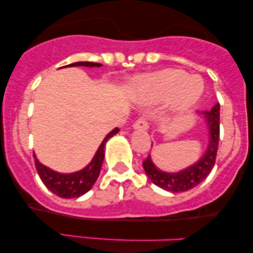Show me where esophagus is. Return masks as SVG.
I'll return each instance as SVG.
<instances>
[{
  "mask_svg": "<svg viewBox=\"0 0 253 253\" xmlns=\"http://www.w3.org/2000/svg\"><path fill=\"white\" fill-rule=\"evenodd\" d=\"M147 127H149V125H147L146 119L144 117L139 118L138 120L133 124V128L134 129H147Z\"/></svg>",
  "mask_w": 253,
  "mask_h": 253,
  "instance_id": "esophagus-1",
  "label": "esophagus"
}]
</instances>
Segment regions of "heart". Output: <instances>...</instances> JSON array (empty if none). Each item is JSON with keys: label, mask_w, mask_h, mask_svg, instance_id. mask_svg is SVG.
<instances>
[{"label": "heart", "mask_w": 253, "mask_h": 253, "mask_svg": "<svg viewBox=\"0 0 253 253\" xmlns=\"http://www.w3.org/2000/svg\"><path fill=\"white\" fill-rule=\"evenodd\" d=\"M139 85L146 96L153 100H163L175 95L179 107L191 106L203 92L201 78L188 76L184 71L177 69H167L144 77Z\"/></svg>", "instance_id": "heart-1"}]
</instances>
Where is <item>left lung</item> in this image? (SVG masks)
Segmentation results:
<instances>
[{"instance_id": "obj_1", "label": "left lung", "mask_w": 253, "mask_h": 253, "mask_svg": "<svg viewBox=\"0 0 253 253\" xmlns=\"http://www.w3.org/2000/svg\"><path fill=\"white\" fill-rule=\"evenodd\" d=\"M205 118L208 129H210V140L205 155L187 169L178 172H164L159 170L151 161L149 156L143 162V167L149 178L162 189L171 193H182L193 189L206 178L215 164L217 146L220 136V104L216 103L211 110L200 113Z\"/></svg>"}]
</instances>
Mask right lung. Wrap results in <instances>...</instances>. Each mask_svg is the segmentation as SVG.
<instances>
[{
	"instance_id": "obj_1",
	"label": "right lung",
	"mask_w": 253,
	"mask_h": 253,
	"mask_svg": "<svg viewBox=\"0 0 253 253\" xmlns=\"http://www.w3.org/2000/svg\"><path fill=\"white\" fill-rule=\"evenodd\" d=\"M66 66H88V68H95L96 66V68H100L101 64L92 62H78ZM118 132L119 128H114L112 132H109L101 143L92 161L84 169L74 173L56 172V171L51 170L50 168L42 165L38 161L36 155H33L37 171L42 183L46 185V188L53 194H56L57 196L63 197V199H74V197H80L83 194L88 193L96 182L98 175H100L101 167H102L104 158L106 143L108 141V139L117 134Z\"/></svg>"
}]
</instances>
